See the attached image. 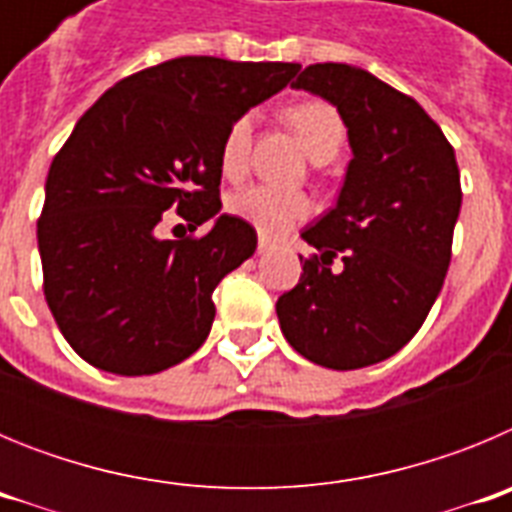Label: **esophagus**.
Listing matches in <instances>:
<instances>
[{
	"mask_svg": "<svg viewBox=\"0 0 512 512\" xmlns=\"http://www.w3.org/2000/svg\"><path fill=\"white\" fill-rule=\"evenodd\" d=\"M271 246H274V243H271V238H266V235H259V251H269Z\"/></svg>",
	"mask_w": 512,
	"mask_h": 512,
	"instance_id": "1",
	"label": "esophagus"
}]
</instances>
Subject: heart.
Masks as SVG:
<instances>
[{
    "instance_id": "heart-1",
    "label": "heart",
    "mask_w": 512,
    "mask_h": 512,
    "mask_svg": "<svg viewBox=\"0 0 512 512\" xmlns=\"http://www.w3.org/2000/svg\"><path fill=\"white\" fill-rule=\"evenodd\" d=\"M287 122L300 135L302 146L310 158L318 164L323 158H333L346 138L343 117L330 102L323 99H305L292 104L287 110ZM253 140V117L241 115L228 128L220 146V171L228 179H241L248 169ZM230 215L246 220L248 225L264 235H282L289 228L300 225L312 215L315 205L305 192H287V189L269 187V184H253L238 189L228 200Z\"/></svg>"
}]
</instances>
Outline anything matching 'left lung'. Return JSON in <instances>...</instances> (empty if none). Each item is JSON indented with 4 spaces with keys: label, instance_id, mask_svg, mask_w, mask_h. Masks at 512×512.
<instances>
[{
    "label": "left lung",
    "instance_id": "8db88e82",
    "mask_svg": "<svg viewBox=\"0 0 512 512\" xmlns=\"http://www.w3.org/2000/svg\"><path fill=\"white\" fill-rule=\"evenodd\" d=\"M292 87L336 104L354 158L336 207L302 230L320 253L300 256L277 315L297 354L348 372L390 359L428 318L451 264L459 166L428 112L369 71L312 63Z\"/></svg>",
    "mask_w": 512,
    "mask_h": 512
}]
</instances>
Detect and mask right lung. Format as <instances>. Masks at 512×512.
<instances>
[{
    "label": "right lung",
    "instance_id": "1",
    "mask_svg": "<svg viewBox=\"0 0 512 512\" xmlns=\"http://www.w3.org/2000/svg\"><path fill=\"white\" fill-rule=\"evenodd\" d=\"M300 63L182 56L117 81L53 158L38 217L43 295L76 354L125 377L164 372L205 343L212 292L256 251L246 220L158 238L169 207L189 230L220 202V146Z\"/></svg>",
    "mask_w": 512,
    "mask_h": 512
}]
</instances>
